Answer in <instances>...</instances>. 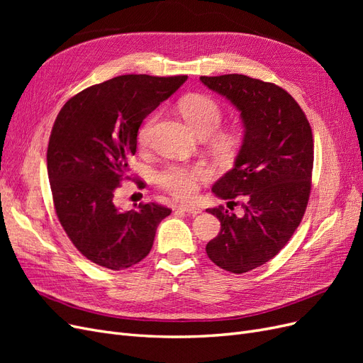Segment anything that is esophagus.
Returning <instances> with one entry per match:
<instances>
[{"mask_svg": "<svg viewBox=\"0 0 363 363\" xmlns=\"http://www.w3.org/2000/svg\"><path fill=\"white\" fill-rule=\"evenodd\" d=\"M177 208H179V211H183V212H186V213H189V215H199V213H201V208L194 206V204L180 203V204L177 206Z\"/></svg>", "mask_w": 363, "mask_h": 363, "instance_id": "1", "label": "esophagus"}]
</instances>
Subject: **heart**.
I'll use <instances>...</instances> for the list:
<instances>
[{"mask_svg":"<svg viewBox=\"0 0 363 363\" xmlns=\"http://www.w3.org/2000/svg\"><path fill=\"white\" fill-rule=\"evenodd\" d=\"M179 111L183 118L196 133L211 139L212 148L219 156L228 157L238 150L240 142V133L236 128L218 130L223 121V107L213 96L206 94H189L184 95L179 101ZM156 115H150L140 124L138 131V140L140 145H147L151 135L152 124ZM212 171L206 164H179L168 163L160 171L156 172V180L163 189H167L179 199H191L199 189V183L208 180Z\"/></svg>","mask_w":363,"mask_h":363,"instance_id":"obj_1","label":"heart"}]
</instances>
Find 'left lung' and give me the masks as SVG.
Listing matches in <instances>:
<instances>
[{"label": "left lung", "instance_id": "8db88e82", "mask_svg": "<svg viewBox=\"0 0 363 363\" xmlns=\"http://www.w3.org/2000/svg\"><path fill=\"white\" fill-rule=\"evenodd\" d=\"M240 112L242 145L235 167L212 192L227 206L242 199L244 215L223 206L207 208L221 232L206 245L215 265L235 274L255 269L279 255L304 216L311 195L313 138L301 107L280 86L242 74L200 77Z\"/></svg>", "mask_w": 363, "mask_h": 363}]
</instances>
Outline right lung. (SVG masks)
Here are the masks:
<instances>
[{"instance_id":"add662e5","label":"right lung","mask_w":363,"mask_h":363,"mask_svg":"<svg viewBox=\"0 0 363 363\" xmlns=\"http://www.w3.org/2000/svg\"><path fill=\"white\" fill-rule=\"evenodd\" d=\"M186 80L119 75L72 96L54 121L47 151L54 208L71 242L96 265L113 271L136 265L171 213L157 203L121 212L113 195L121 182L131 180L128 159L142 121Z\"/></svg>"}]
</instances>
